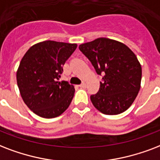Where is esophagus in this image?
Instances as JSON below:
<instances>
[{
  "mask_svg": "<svg viewBox=\"0 0 160 160\" xmlns=\"http://www.w3.org/2000/svg\"><path fill=\"white\" fill-rule=\"evenodd\" d=\"M79 87H80V88H86V87H87V85H86V83H84V82H82V83L79 85Z\"/></svg>",
  "mask_w": 160,
  "mask_h": 160,
  "instance_id": "34e87169",
  "label": "esophagus"
}]
</instances>
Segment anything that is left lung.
Returning <instances> with one entry per match:
<instances>
[{
    "mask_svg": "<svg viewBox=\"0 0 160 160\" xmlns=\"http://www.w3.org/2000/svg\"><path fill=\"white\" fill-rule=\"evenodd\" d=\"M79 50L103 75L98 92L90 97L94 107L107 115L126 111L140 89L142 68L135 54L123 43L104 38L81 44Z\"/></svg>",
    "mask_w": 160,
    "mask_h": 160,
    "instance_id": "8db88e82",
    "label": "left lung"
}]
</instances>
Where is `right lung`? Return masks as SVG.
Listing matches in <instances>:
<instances>
[{"label": "right lung", "mask_w": 160, "mask_h": 160, "mask_svg": "<svg viewBox=\"0 0 160 160\" xmlns=\"http://www.w3.org/2000/svg\"><path fill=\"white\" fill-rule=\"evenodd\" d=\"M77 44L45 41L28 49L17 72L22 99L34 113L45 118L61 115L73 98V85L59 82L62 66Z\"/></svg>", "instance_id": "right-lung-1"}]
</instances>
